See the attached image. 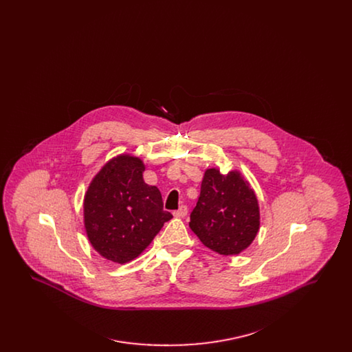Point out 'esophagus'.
<instances>
[{"label": "esophagus", "instance_id": "1", "mask_svg": "<svg viewBox=\"0 0 352 352\" xmlns=\"http://www.w3.org/2000/svg\"><path fill=\"white\" fill-rule=\"evenodd\" d=\"M173 214H174L175 218H184V217L187 215V207H186V206H181V207H179L177 211H174Z\"/></svg>", "mask_w": 352, "mask_h": 352}]
</instances>
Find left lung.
<instances>
[{
	"label": "left lung",
	"mask_w": 352,
	"mask_h": 352,
	"mask_svg": "<svg viewBox=\"0 0 352 352\" xmlns=\"http://www.w3.org/2000/svg\"><path fill=\"white\" fill-rule=\"evenodd\" d=\"M188 226L219 254L247 250L260 228L258 201L251 184L237 170L221 174L219 168H207Z\"/></svg>",
	"instance_id": "8db88e82"
}]
</instances>
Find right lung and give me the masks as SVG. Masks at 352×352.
<instances>
[{
    "label": "right lung",
    "instance_id": "obj_1",
    "mask_svg": "<svg viewBox=\"0 0 352 352\" xmlns=\"http://www.w3.org/2000/svg\"><path fill=\"white\" fill-rule=\"evenodd\" d=\"M144 162L131 154L109 160L84 195V227L89 243L107 260L125 264L153 241L173 215L164 211L155 186L145 184Z\"/></svg>",
    "mask_w": 352,
    "mask_h": 352
}]
</instances>
